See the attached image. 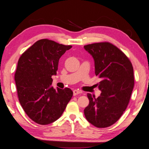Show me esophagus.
<instances>
[{
  "instance_id": "34e87169",
  "label": "esophagus",
  "mask_w": 149,
  "mask_h": 149,
  "mask_svg": "<svg viewBox=\"0 0 149 149\" xmlns=\"http://www.w3.org/2000/svg\"><path fill=\"white\" fill-rule=\"evenodd\" d=\"M73 93H74V96H75V95H77L78 94H80V93H81V92L80 91L77 90V89H75L74 91H73Z\"/></svg>"
}]
</instances>
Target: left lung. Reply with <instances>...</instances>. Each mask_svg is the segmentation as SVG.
Listing matches in <instances>:
<instances>
[{
    "label": "left lung",
    "instance_id": "left-lung-1",
    "mask_svg": "<svg viewBox=\"0 0 149 149\" xmlns=\"http://www.w3.org/2000/svg\"><path fill=\"white\" fill-rule=\"evenodd\" d=\"M95 62L96 76L101 91L95 98L87 93L89 104L84 109L88 122L97 127L116 123L125 110L134 87L132 64L123 52L108 42L85 45Z\"/></svg>",
    "mask_w": 149,
    "mask_h": 149
}]
</instances>
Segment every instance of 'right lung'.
<instances>
[{"instance_id":"right-lung-1","label":"right lung","mask_w":149,"mask_h":149,"mask_svg":"<svg viewBox=\"0 0 149 149\" xmlns=\"http://www.w3.org/2000/svg\"><path fill=\"white\" fill-rule=\"evenodd\" d=\"M71 48L41 39L26 50L17 62L14 79L19 102L26 114L40 125L58 119L72 99L73 91L69 88L51 86L59 59Z\"/></svg>"}]
</instances>
